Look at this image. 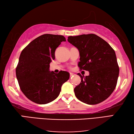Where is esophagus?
Masks as SVG:
<instances>
[{"label": "esophagus", "mask_w": 134, "mask_h": 134, "mask_svg": "<svg viewBox=\"0 0 134 134\" xmlns=\"http://www.w3.org/2000/svg\"><path fill=\"white\" fill-rule=\"evenodd\" d=\"M73 75H74V74L72 73H70V77H72V76H73Z\"/></svg>", "instance_id": "obj_1"}]
</instances>
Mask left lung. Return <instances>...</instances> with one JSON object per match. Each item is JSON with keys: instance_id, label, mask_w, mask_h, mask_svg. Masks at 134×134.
Instances as JSON below:
<instances>
[{"instance_id": "1", "label": "left lung", "mask_w": 134, "mask_h": 134, "mask_svg": "<svg viewBox=\"0 0 134 134\" xmlns=\"http://www.w3.org/2000/svg\"><path fill=\"white\" fill-rule=\"evenodd\" d=\"M68 41L78 49L80 69L88 76L77 75L81 83L75 89L76 98L88 105H95L107 99L116 88L119 68L115 51L105 40L95 34L69 36Z\"/></svg>"}]
</instances>
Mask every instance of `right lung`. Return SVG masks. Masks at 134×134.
<instances>
[{
  "label": "right lung",
  "mask_w": 134,
  "mask_h": 134,
  "mask_svg": "<svg viewBox=\"0 0 134 134\" xmlns=\"http://www.w3.org/2000/svg\"><path fill=\"white\" fill-rule=\"evenodd\" d=\"M65 41L62 35L44 34L22 51L16 76L22 92L31 101L38 104L53 101L58 97L62 84L69 80V73L66 71H50L56 48Z\"/></svg>",
  "instance_id": "obj_1"
}]
</instances>
